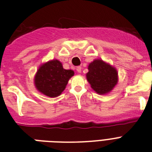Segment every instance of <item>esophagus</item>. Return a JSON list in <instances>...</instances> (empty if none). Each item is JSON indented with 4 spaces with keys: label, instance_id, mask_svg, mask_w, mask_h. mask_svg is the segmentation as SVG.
Segmentation results:
<instances>
[{
    "label": "esophagus",
    "instance_id": "1",
    "mask_svg": "<svg viewBox=\"0 0 152 152\" xmlns=\"http://www.w3.org/2000/svg\"><path fill=\"white\" fill-rule=\"evenodd\" d=\"M76 70H77V72H78V73H81V70H82V68L80 66H78L77 68H76Z\"/></svg>",
    "mask_w": 152,
    "mask_h": 152
}]
</instances>
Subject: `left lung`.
<instances>
[{"mask_svg":"<svg viewBox=\"0 0 152 152\" xmlns=\"http://www.w3.org/2000/svg\"><path fill=\"white\" fill-rule=\"evenodd\" d=\"M86 77L91 88L100 95L111 92L119 80L116 68L101 59L90 63Z\"/></svg>","mask_w":152,"mask_h":152,"instance_id":"obj_1","label":"left lung"}]
</instances>
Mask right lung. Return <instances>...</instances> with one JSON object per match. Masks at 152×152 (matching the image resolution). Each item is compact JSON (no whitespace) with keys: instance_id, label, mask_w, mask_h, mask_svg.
Segmentation results:
<instances>
[{"instance_id":"right-lung-1","label":"right lung","mask_w":152,"mask_h":152,"mask_svg":"<svg viewBox=\"0 0 152 152\" xmlns=\"http://www.w3.org/2000/svg\"><path fill=\"white\" fill-rule=\"evenodd\" d=\"M74 75L72 70L64 69L58 60H50L42 64L37 70L34 77L35 87L42 94L56 97L64 91Z\"/></svg>"}]
</instances>
